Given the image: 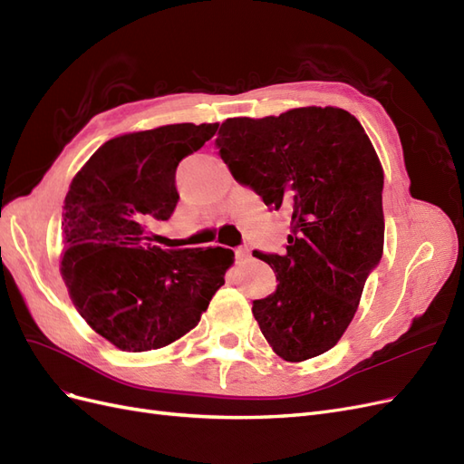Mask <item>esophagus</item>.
<instances>
[{
  "label": "esophagus",
  "instance_id": "34e87169",
  "mask_svg": "<svg viewBox=\"0 0 464 464\" xmlns=\"http://www.w3.org/2000/svg\"><path fill=\"white\" fill-rule=\"evenodd\" d=\"M247 257H249V247H247V246L236 247V259H237V261H244V259H247Z\"/></svg>",
  "mask_w": 464,
  "mask_h": 464
}]
</instances>
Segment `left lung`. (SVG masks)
<instances>
[{
    "mask_svg": "<svg viewBox=\"0 0 464 464\" xmlns=\"http://www.w3.org/2000/svg\"><path fill=\"white\" fill-rule=\"evenodd\" d=\"M215 145L236 181L292 215L283 256L254 251L278 280L251 307L263 336L286 362L327 353L383 256V170L370 137L346 110L307 106L230 118Z\"/></svg>",
    "mask_w": 464,
    "mask_h": 464,
    "instance_id": "8db88e82",
    "label": "left lung"
}]
</instances>
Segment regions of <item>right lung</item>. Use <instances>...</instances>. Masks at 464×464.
I'll list each match as a JSON object with an SVG mask.
<instances>
[{"mask_svg":"<svg viewBox=\"0 0 464 464\" xmlns=\"http://www.w3.org/2000/svg\"><path fill=\"white\" fill-rule=\"evenodd\" d=\"M217 130L174 123L110 139L69 186L62 275L81 317L120 350L178 341L224 285L232 249H162L149 232L179 201L178 164Z\"/></svg>","mask_w":464,"mask_h":464,"instance_id":"obj_1","label":"right lung"}]
</instances>
